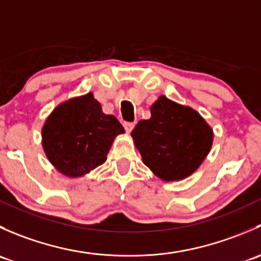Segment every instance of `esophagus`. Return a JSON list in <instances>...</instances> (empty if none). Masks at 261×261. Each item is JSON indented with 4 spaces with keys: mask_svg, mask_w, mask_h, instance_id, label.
Wrapping results in <instances>:
<instances>
[{
    "mask_svg": "<svg viewBox=\"0 0 261 261\" xmlns=\"http://www.w3.org/2000/svg\"><path fill=\"white\" fill-rule=\"evenodd\" d=\"M123 127H125L126 133H131L133 128L135 127V123L134 122H123Z\"/></svg>",
    "mask_w": 261,
    "mask_h": 261,
    "instance_id": "obj_1",
    "label": "esophagus"
}]
</instances>
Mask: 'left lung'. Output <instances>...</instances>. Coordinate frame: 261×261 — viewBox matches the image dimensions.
Segmentation results:
<instances>
[{
	"label": "left lung",
	"mask_w": 261,
	"mask_h": 261,
	"mask_svg": "<svg viewBox=\"0 0 261 261\" xmlns=\"http://www.w3.org/2000/svg\"><path fill=\"white\" fill-rule=\"evenodd\" d=\"M151 117L139 121L131 133L143 162L163 180H179L201 165L212 146L213 133L191 107L160 96Z\"/></svg>",
	"instance_id": "left-lung-1"
}]
</instances>
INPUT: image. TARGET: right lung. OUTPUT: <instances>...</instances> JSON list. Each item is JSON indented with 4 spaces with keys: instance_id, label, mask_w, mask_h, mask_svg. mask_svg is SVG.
Returning <instances> with one entry per match:
<instances>
[{
    "instance_id": "1",
    "label": "right lung",
    "mask_w": 261,
    "mask_h": 261,
    "mask_svg": "<svg viewBox=\"0 0 261 261\" xmlns=\"http://www.w3.org/2000/svg\"><path fill=\"white\" fill-rule=\"evenodd\" d=\"M117 118L102 112L92 93L59 105L43 127V146L62 174L75 178L106 162L117 135L123 134Z\"/></svg>"
}]
</instances>
